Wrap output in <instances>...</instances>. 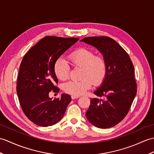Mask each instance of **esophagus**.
I'll use <instances>...</instances> for the list:
<instances>
[{
    "label": "esophagus",
    "mask_w": 154,
    "mask_h": 154,
    "mask_svg": "<svg viewBox=\"0 0 154 154\" xmlns=\"http://www.w3.org/2000/svg\"><path fill=\"white\" fill-rule=\"evenodd\" d=\"M79 98V96H74V95L71 96V99H72V100L76 99V98Z\"/></svg>",
    "instance_id": "1"
}]
</instances>
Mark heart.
I'll return each mask as SVG.
<instances>
[{"instance_id": "b5f03b06", "label": "heart", "mask_w": 154, "mask_h": 154, "mask_svg": "<svg viewBox=\"0 0 154 154\" xmlns=\"http://www.w3.org/2000/svg\"><path fill=\"white\" fill-rule=\"evenodd\" d=\"M75 66L83 68L81 81H69L62 86L66 92L74 96L83 94L94 85H99L103 81L106 75V63L102 57L95 56L91 50L80 48L69 56ZM54 73L57 78L66 80L69 77L70 67L63 58H59L54 64Z\"/></svg>"}]
</instances>
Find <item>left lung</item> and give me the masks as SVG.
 <instances>
[{
  "instance_id": "obj_1",
  "label": "left lung",
  "mask_w": 154,
  "mask_h": 154,
  "mask_svg": "<svg viewBox=\"0 0 154 154\" xmlns=\"http://www.w3.org/2000/svg\"><path fill=\"white\" fill-rule=\"evenodd\" d=\"M100 52L106 63V75L91 98L86 112L88 121L100 128L116 126L127 116L137 94L134 66L129 56L108 37H86L81 40Z\"/></svg>"
}]
</instances>
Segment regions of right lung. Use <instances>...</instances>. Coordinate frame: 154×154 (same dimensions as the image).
Returning a JSON list of instances; mask_svg holds the SVG:
<instances>
[{"instance_id":"add662e5","label":"right lung","mask_w":154,"mask_h":154,"mask_svg":"<svg viewBox=\"0 0 154 154\" xmlns=\"http://www.w3.org/2000/svg\"><path fill=\"white\" fill-rule=\"evenodd\" d=\"M79 38L46 37L29 51L21 61L17 82V93L23 113L29 119L41 127L55 125L62 119L71 101L69 94L58 98L49 97L58 83L54 64L67 50Z\"/></svg>"}]
</instances>
